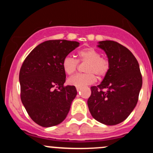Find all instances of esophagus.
Instances as JSON below:
<instances>
[{
  "instance_id": "esophagus-1",
  "label": "esophagus",
  "mask_w": 153,
  "mask_h": 153,
  "mask_svg": "<svg viewBox=\"0 0 153 153\" xmlns=\"http://www.w3.org/2000/svg\"><path fill=\"white\" fill-rule=\"evenodd\" d=\"M81 88L79 87V86H76V89H77V91H78H78L81 90Z\"/></svg>"
}]
</instances>
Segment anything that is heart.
Masks as SVG:
<instances>
[{"instance_id": "obj_1", "label": "heart", "mask_w": 153, "mask_h": 153, "mask_svg": "<svg viewBox=\"0 0 153 153\" xmlns=\"http://www.w3.org/2000/svg\"><path fill=\"white\" fill-rule=\"evenodd\" d=\"M78 56L80 62H87L85 67L86 73L77 74L71 77L68 80L71 85L82 87L92 84L97 80L95 74L99 77H103L109 71L108 61L102 58L101 53L94 48L88 47L81 49L78 52ZM78 61L70 55L66 56L62 61L64 72L67 75H72L78 68Z\"/></svg>"}]
</instances>
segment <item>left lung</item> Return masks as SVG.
Segmentation results:
<instances>
[{
	"mask_svg": "<svg viewBox=\"0 0 153 153\" xmlns=\"http://www.w3.org/2000/svg\"><path fill=\"white\" fill-rule=\"evenodd\" d=\"M98 47L106 52L109 69L99 85L91 86L88 107L96 121L116 125L136 106L142 76L138 61L127 48L113 41H100Z\"/></svg>",
	"mask_w": 153,
	"mask_h": 153,
	"instance_id": "8db88e82",
	"label": "left lung"
}]
</instances>
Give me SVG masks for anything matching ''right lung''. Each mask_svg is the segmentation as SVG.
Segmentation results:
<instances>
[{
	"label": "right lung",
	"instance_id": "add662e5",
	"mask_svg": "<svg viewBox=\"0 0 153 153\" xmlns=\"http://www.w3.org/2000/svg\"><path fill=\"white\" fill-rule=\"evenodd\" d=\"M79 46L77 41L50 40L37 46L19 73L21 99L32 120L44 127L61 124L77 95L75 86H64L63 59Z\"/></svg>",
	"mask_w": 153,
	"mask_h": 153
}]
</instances>
